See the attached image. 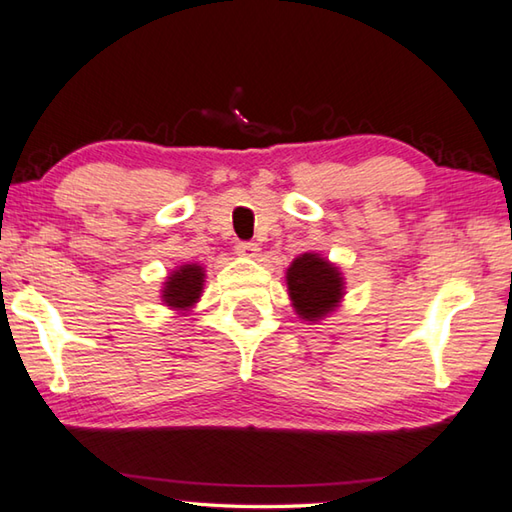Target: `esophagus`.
Instances as JSON below:
<instances>
[{"label": "esophagus", "instance_id": "1", "mask_svg": "<svg viewBox=\"0 0 512 512\" xmlns=\"http://www.w3.org/2000/svg\"><path fill=\"white\" fill-rule=\"evenodd\" d=\"M237 255L248 257V259H255L259 255V246L255 244V241H239V244H237Z\"/></svg>", "mask_w": 512, "mask_h": 512}]
</instances>
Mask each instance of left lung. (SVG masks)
I'll return each mask as SVG.
<instances>
[{
    "label": "left lung",
    "mask_w": 512,
    "mask_h": 512,
    "mask_svg": "<svg viewBox=\"0 0 512 512\" xmlns=\"http://www.w3.org/2000/svg\"><path fill=\"white\" fill-rule=\"evenodd\" d=\"M287 287L296 314L309 323L332 314L345 296L341 271L318 253H305L293 259L287 268Z\"/></svg>",
    "instance_id": "left-lung-1"
}]
</instances>
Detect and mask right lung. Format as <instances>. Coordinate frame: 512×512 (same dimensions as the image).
I'll use <instances>...</instances> for the list:
<instances>
[{"label": "right lung", "mask_w": 512, "mask_h": 512, "mask_svg": "<svg viewBox=\"0 0 512 512\" xmlns=\"http://www.w3.org/2000/svg\"><path fill=\"white\" fill-rule=\"evenodd\" d=\"M205 271L198 264H185L173 271L162 289V302L176 311H189L203 293Z\"/></svg>", "instance_id": "add662e5"}]
</instances>
